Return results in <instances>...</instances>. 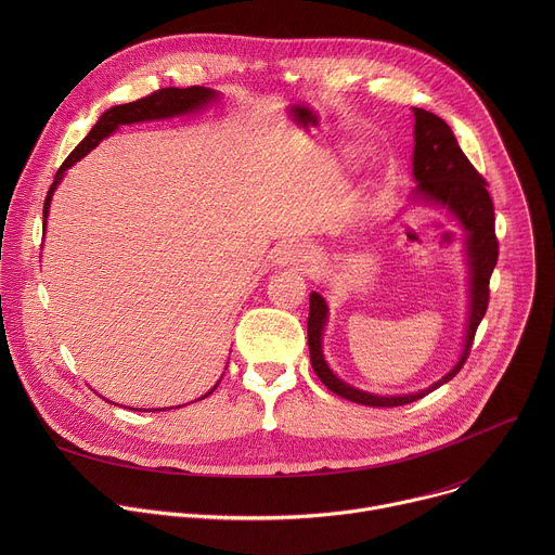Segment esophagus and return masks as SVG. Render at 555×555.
I'll use <instances>...</instances> for the list:
<instances>
[{
    "instance_id": "obj_1",
    "label": "esophagus",
    "mask_w": 555,
    "mask_h": 555,
    "mask_svg": "<svg viewBox=\"0 0 555 555\" xmlns=\"http://www.w3.org/2000/svg\"><path fill=\"white\" fill-rule=\"evenodd\" d=\"M313 259V253L307 244H289L279 253V263H289V266H302Z\"/></svg>"
}]
</instances>
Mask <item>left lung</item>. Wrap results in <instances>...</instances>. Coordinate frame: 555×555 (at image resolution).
I'll use <instances>...</instances> for the list:
<instances>
[{
    "label": "left lung",
    "mask_w": 555,
    "mask_h": 555,
    "mask_svg": "<svg viewBox=\"0 0 555 555\" xmlns=\"http://www.w3.org/2000/svg\"><path fill=\"white\" fill-rule=\"evenodd\" d=\"M415 114V153H413V173L417 180V197L437 202L454 212L461 225L467 230V257H469V323L465 347L456 366L428 386L426 390L413 395H398V398H382V395L358 390L343 379H338L327 366L321 349L323 327L327 321V305L319 292L309 296V319H307V345L309 358L315 375L340 398L364 404V406H402L422 400L424 395L439 388L452 379L465 364L474 336L483 321L490 302V276L499 261V240L494 230V204L488 193L486 178L472 167V163L456 144L452 129L433 112L413 109Z\"/></svg>",
    "instance_id": "8db88e82"
}]
</instances>
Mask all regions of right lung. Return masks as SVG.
I'll use <instances>...</instances> for the list:
<instances>
[{
    "label": "right lung",
    "mask_w": 555,
    "mask_h": 555,
    "mask_svg": "<svg viewBox=\"0 0 555 555\" xmlns=\"http://www.w3.org/2000/svg\"><path fill=\"white\" fill-rule=\"evenodd\" d=\"M217 94L208 88H199V86H193V88H163V90H155L151 92L149 96L144 99H138L133 103H127V105H116L112 109H107L99 122L92 127V131L81 140V144H78L67 157L65 163L61 165V169L56 171L54 176V182L46 195V202H43V225H46V217H48V206H50V199H52V193L56 189V184L61 182L63 178V171L69 169L76 160H81V157L86 153H90L103 138H107L118 125H129V122H138V120H155V118H169V116H178V114H186V112H193L202 105H206L208 101H212ZM217 386H212L215 390ZM210 390V392H212ZM206 392V395H210ZM204 395V398H206ZM202 398V400H204Z\"/></svg>",
    "instance_id": "right-lung-1"
}]
</instances>
